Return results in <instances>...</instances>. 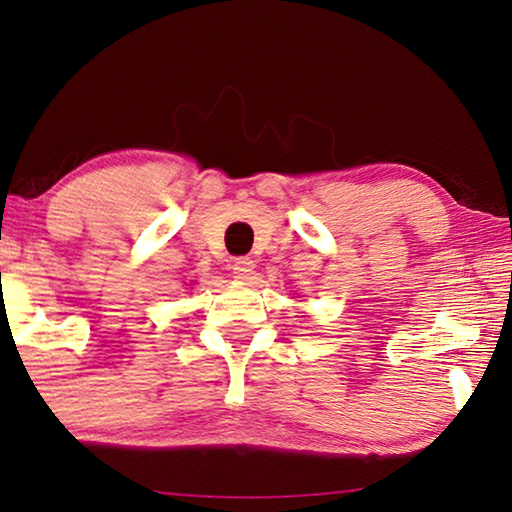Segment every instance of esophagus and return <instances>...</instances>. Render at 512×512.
<instances>
[{
	"label": "esophagus",
	"instance_id": "esophagus-1",
	"mask_svg": "<svg viewBox=\"0 0 512 512\" xmlns=\"http://www.w3.org/2000/svg\"><path fill=\"white\" fill-rule=\"evenodd\" d=\"M255 271V262L250 257H236L232 262V273L236 280H248Z\"/></svg>",
	"mask_w": 512,
	"mask_h": 512
}]
</instances>
